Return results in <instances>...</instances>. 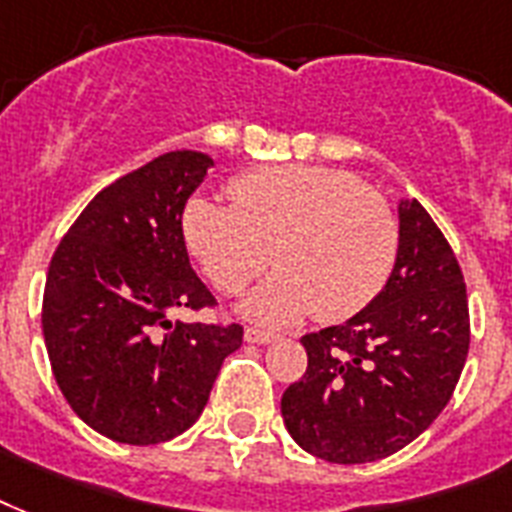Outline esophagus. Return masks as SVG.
<instances>
[{
	"label": "esophagus",
	"mask_w": 512,
	"mask_h": 512,
	"mask_svg": "<svg viewBox=\"0 0 512 512\" xmlns=\"http://www.w3.org/2000/svg\"><path fill=\"white\" fill-rule=\"evenodd\" d=\"M277 334H272V331H261V328H245V342L251 344H269L275 342Z\"/></svg>",
	"instance_id": "1"
}]
</instances>
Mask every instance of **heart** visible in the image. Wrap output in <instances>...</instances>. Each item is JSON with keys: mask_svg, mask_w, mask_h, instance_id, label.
Instances as JSON below:
<instances>
[{"mask_svg": "<svg viewBox=\"0 0 512 512\" xmlns=\"http://www.w3.org/2000/svg\"><path fill=\"white\" fill-rule=\"evenodd\" d=\"M232 205L192 197L186 248L221 293H240L269 264L277 272L243 301L251 320L288 326L312 312L339 323L382 293L400 248L395 211L347 170L277 165L229 181Z\"/></svg>", "mask_w": 512, "mask_h": 512, "instance_id": "heart-1", "label": "heart"}]
</instances>
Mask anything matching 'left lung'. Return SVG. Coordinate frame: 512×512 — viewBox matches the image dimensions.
Listing matches in <instances>:
<instances>
[{"instance_id":"obj_1","label":"left lung","mask_w":512,"mask_h":512,"mask_svg":"<svg viewBox=\"0 0 512 512\" xmlns=\"http://www.w3.org/2000/svg\"><path fill=\"white\" fill-rule=\"evenodd\" d=\"M390 280L344 326L301 339L307 371L283 392L285 427L301 449L336 465L400 451L451 400L470 350L465 277L417 200L398 205Z\"/></svg>"}]
</instances>
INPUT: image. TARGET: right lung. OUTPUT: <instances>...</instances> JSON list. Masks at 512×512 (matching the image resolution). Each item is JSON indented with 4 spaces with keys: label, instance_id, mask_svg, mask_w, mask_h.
Masks as SVG:
<instances>
[{
    "label": "right lung",
    "instance_id": "add662e5",
    "mask_svg": "<svg viewBox=\"0 0 512 512\" xmlns=\"http://www.w3.org/2000/svg\"><path fill=\"white\" fill-rule=\"evenodd\" d=\"M202 152H168L95 194L47 269L42 331L55 382L85 425L130 446L197 422L243 326L173 320L213 307L181 216L208 176Z\"/></svg>",
    "mask_w": 512,
    "mask_h": 512
}]
</instances>
